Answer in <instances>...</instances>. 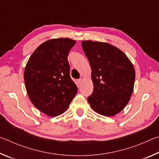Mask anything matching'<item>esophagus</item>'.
I'll return each instance as SVG.
<instances>
[{
  "mask_svg": "<svg viewBox=\"0 0 159 159\" xmlns=\"http://www.w3.org/2000/svg\"><path fill=\"white\" fill-rule=\"evenodd\" d=\"M82 82H83V79H78V80H77L78 84H79V85L81 84Z\"/></svg>",
  "mask_w": 159,
  "mask_h": 159,
  "instance_id": "1",
  "label": "esophagus"
}]
</instances>
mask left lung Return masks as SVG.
Listing matches in <instances>:
<instances>
[{
    "label": "left lung",
    "instance_id": "8db88e82",
    "mask_svg": "<svg viewBox=\"0 0 159 159\" xmlns=\"http://www.w3.org/2000/svg\"><path fill=\"white\" fill-rule=\"evenodd\" d=\"M89 60L93 92L88 101L98 114L113 116L127 105L133 92L135 71L128 57L107 43L82 41Z\"/></svg>",
    "mask_w": 159,
    "mask_h": 159
}]
</instances>
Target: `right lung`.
<instances>
[{
  "instance_id": "right-lung-1",
  "label": "right lung",
  "mask_w": 159,
  "mask_h": 159,
  "mask_svg": "<svg viewBox=\"0 0 159 159\" xmlns=\"http://www.w3.org/2000/svg\"><path fill=\"white\" fill-rule=\"evenodd\" d=\"M75 43L67 38L48 40L35 50L26 65L24 79L29 98L49 116L63 114L77 94L67 60Z\"/></svg>"
}]
</instances>
